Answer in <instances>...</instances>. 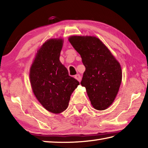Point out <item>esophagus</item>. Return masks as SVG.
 <instances>
[{"label": "esophagus", "mask_w": 148, "mask_h": 148, "mask_svg": "<svg viewBox=\"0 0 148 148\" xmlns=\"http://www.w3.org/2000/svg\"><path fill=\"white\" fill-rule=\"evenodd\" d=\"M74 77L76 78V79L78 81V82H80L81 79H82V77H81V76H80V75H79V74H76V76H74Z\"/></svg>", "instance_id": "34e87169"}]
</instances>
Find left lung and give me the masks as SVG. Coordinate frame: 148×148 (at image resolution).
Returning <instances> with one entry per match:
<instances>
[{
    "label": "left lung",
    "instance_id": "obj_1",
    "mask_svg": "<svg viewBox=\"0 0 148 148\" xmlns=\"http://www.w3.org/2000/svg\"><path fill=\"white\" fill-rule=\"evenodd\" d=\"M69 40L85 66L81 85L86 88L92 105L98 110L106 109L114 102L121 83L119 63L96 37L73 36Z\"/></svg>",
    "mask_w": 148,
    "mask_h": 148
}]
</instances>
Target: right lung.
Returning <instances> with one entry per match:
<instances>
[{"instance_id": "add662e5", "label": "right lung", "mask_w": 148, "mask_h": 148, "mask_svg": "<svg viewBox=\"0 0 148 148\" xmlns=\"http://www.w3.org/2000/svg\"><path fill=\"white\" fill-rule=\"evenodd\" d=\"M62 46V39H51L43 43L29 74L34 95L47 110L54 114L66 109L72 93L79 85L60 62Z\"/></svg>"}]
</instances>
